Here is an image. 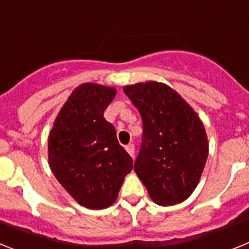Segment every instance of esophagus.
<instances>
[{
  "label": "esophagus",
  "instance_id": "34e87169",
  "mask_svg": "<svg viewBox=\"0 0 249 249\" xmlns=\"http://www.w3.org/2000/svg\"><path fill=\"white\" fill-rule=\"evenodd\" d=\"M126 151L128 152V155L131 156L132 158L135 157V144H133V143L127 144V146H126Z\"/></svg>",
  "mask_w": 249,
  "mask_h": 249
}]
</instances>
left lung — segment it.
Wrapping results in <instances>:
<instances>
[{
	"mask_svg": "<svg viewBox=\"0 0 249 249\" xmlns=\"http://www.w3.org/2000/svg\"><path fill=\"white\" fill-rule=\"evenodd\" d=\"M123 92L143 123L135 172L156 203H181L198 184L208 157L203 123L192 107L164 83H136L126 86Z\"/></svg>",
	"mask_w": 249,
	"mask_h": 249,
	"instance_id": "1",
	"label": "left lung"
}]
</instances>
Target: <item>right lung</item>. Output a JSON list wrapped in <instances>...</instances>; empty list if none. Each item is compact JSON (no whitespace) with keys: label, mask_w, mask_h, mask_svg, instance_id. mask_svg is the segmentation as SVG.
I'll return each mask as SVG.
<instances>
[{"label":"right lung","mask_w":249,"mask_h":249,"mask_svg":"<svg viewBox=\"0 0 249 249\" xmlns=\"http://www.w3.org/2000/svg\"><path fill=\"white\" fill-rule=\"evenodd\" d=\"M116 89L83 83L57 114L48 137V163L57 181L81 206L113 204L133 160L118 143L113 124L103 117Z\"/></svg>","instance_id":"obj_1"}]
</instances>
